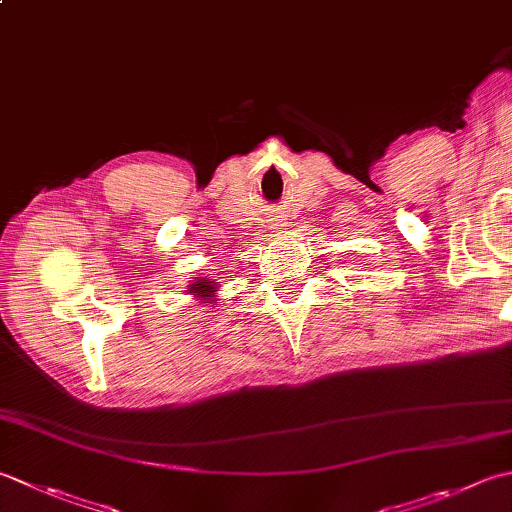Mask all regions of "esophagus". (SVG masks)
<instances>
[{"label": "esophagus", "mask_w": 512, "mask_h": 512, "mask_svg": "<svg viewBox=\"0 0 512 512\" xmlns=\"http://www.w3.org/2000/svg\"><path fill=\"white\" fill-rule=\"evenodd\" d=\"M279 226H282V224H279V222H277V219H275V222H270V226H268V228H270V233H277V230H279Z\"/></svg>", "instance_id": "obj_1"}]
</instances>
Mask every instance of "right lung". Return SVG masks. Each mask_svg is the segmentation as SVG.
<instances>
[{"label": "right lung", "instance_id": "1", "mask_svg": "<svg viewBox=\"0 0 512 512\" xmlns=\"http://www.w3.org/2000/svg\"><path fill=\"white\" fill-rule=\"evenodd\" d=\"M190 293H195L197 297H202V299H210L213 297V293H215V284L210 282V279H197L195 284H190ZM210 302H213V299H210Z\"/></svg>", "mask_w": 512, "mask_h": 512}]
</instances>
